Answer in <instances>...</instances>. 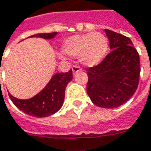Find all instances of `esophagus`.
Instances as JSON below:
<instances>
[{"label": "esophagus", "mask_w": 151, "mask_h": 151, "mask_svg": "<svg viewBox=\"0 0 151 151\" xmlns=\"http://www.w3.org/2000/svg\"><path fill=\"white\" fill-rule=\"evenodd\" d=\"M72 70H73V73H76L77 72H78L81 70V68L79 67H78V66H73L72 67Z\"/></svg>", "instance_id": "34e87169"}]
</instances>
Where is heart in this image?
<instances>
[{
    "instance_id": "1",
    "label": "heart",
    "mask_w": 151,
    "mask_h": 151,
    "mask_svg": "<svg viewBox=\"0 0 151 151\" xmlns=\"http://www.w3.org/2000/svg\"><path fill=\"white\" fill-rule=\"evenodd\" d=\"M108 48L109 42L105 35L93 32L67 38L63 44L62 52L68 56H78V60L83 65L93 67L103 60Z\"/></svg>"
}]
</instances>
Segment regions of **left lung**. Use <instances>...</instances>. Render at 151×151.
<instances>
[{"instance_id": "8db88e82", "label": "left lung", "mask_w": 151, "mask_h": 151, "mask_svg": "<svg viewBox=\"0 0 151 151\" xmlns=\"http://www.w3.org/2000/svg\"><path fill=\"white\" fill-rule=\"evenodd\" d=\"M112 50L96 67L88 68L87 93L93 104L116 108L126 103L137 89L140 57L130 38L105 29Z\"/></svg>"}]
</instances>
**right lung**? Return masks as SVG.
<instances>
[{"label":"right lung","instance_id":"obj_1","mask_svg":"<svg viewBox=\"0 0 151 151\" xmlns=\"http://www.w3.org/2000/svg\"><path fill=\"white\" fill-rule=\"evenodd\" d=\"M57 34V32L35 34L29 38L52 40ZM72 79V70L67 73H58L52 76L49 83L40 93L29 99H19L8 93L12 102L23 112L35 117H46L56 113L62 107L65 97V89Z\"/></svg>","mask_w":151,"mask_h":151}]
</instances>
